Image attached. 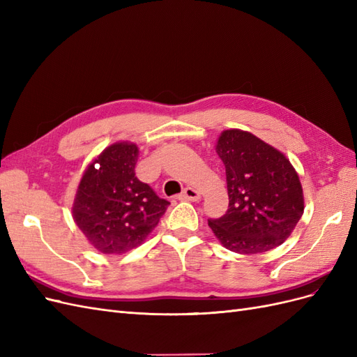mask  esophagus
<instances>
[{
	"instance_id": "obj_1",
	"label": "esophagus",
	"mask_w": 357,
	"mask_h": 357,
	"mask_svg": "<svg viewBox=\"0 0 357 357\" xmlns=\"http://www.w3.org/2000/svg\"><path fill=\"white\" fill-rule=\"evenodd\" d=\"M180 199H183V201H193V202H197V201H199V199H201V193H199L198 190L193 189V188H186V189H185V192H183L181 195H180Z\"/></svg>"
}]
</instances>
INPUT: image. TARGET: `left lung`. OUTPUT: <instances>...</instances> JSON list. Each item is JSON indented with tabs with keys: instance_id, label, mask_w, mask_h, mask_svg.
I'll return each mask as SVG.
<instances>
[{
	"instance_id": "left-lung-1",
	"label": "left lung",
	"mask_w": 357,
	"mask_h": 357,
	"mask_svg": "<svg viewBox=\"0 0 357 357\" xmlns=\"http://www.w3.org/2000/svg\"><path fill=\"white\" fill-rule=\"evenodd\" d=\"M225 164L229 208L210 219L215 238L231 252L256 255L286 241L304 214V192L284 153L252 132L225 129L215 143Z\"/></svg>"
}]
</instances>
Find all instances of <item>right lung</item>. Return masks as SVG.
<instances>
[{
  "label": "right lung",
  "mask_w": 357,
  "mask_h": 357,
  "mask_svg": "<svg viewBox=\"0 0 357 357\" xmlns=\"http://www.w3.org/2000/svg\"><path fill=\"white\" fill-rule=\"evenodd\" d=\"M138 155L135 143H113L91 162L80 178L73 219L100 253L123 255L142 245L169 205L135 177Z\"/></svg>",
  "instance_id": "obj_1"
}]
</instances>
